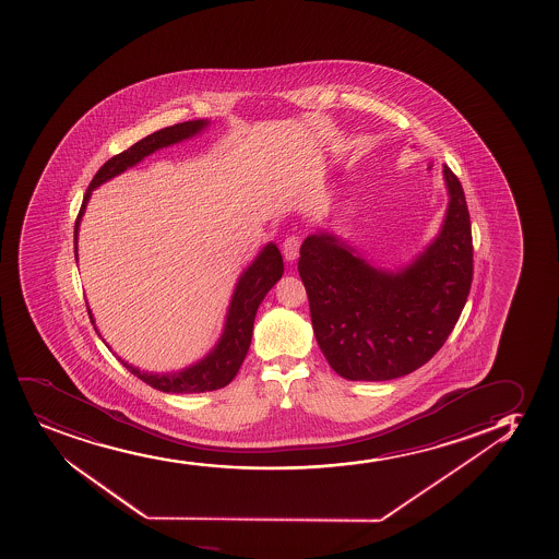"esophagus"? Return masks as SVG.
<instances>
[{
    "label": "esophagus",
    "mask_w": 559,
    "mask_h": 559,
    "mask_svg": "<svg viewBox=\"0 0 559 559\" xmlns=\"http://www.w3.org/2000/svg\"><path fill=\"white\" fill-rule=\"evenodd\" d=\"M299 249H301V238L299 236H288V238L284 239L283 243V254L288 262H295L297 257H299Z\"/></svg>",
    "instance_id": "34e87169"
}]
</instances>
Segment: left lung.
I'll list each match as a JSON object with an SVG mask.
<instances>
[{"label":"left lung","instance_id":"1","mask_svg":"<svg viewBox=\"0 0 559 559\" xmlns=\"http://www.w3.org/2000/svg\"><path fill=\"white\" fill-rule=\"evenodd\" d=\"M450 204L433 243L397 271L377 270L331 234L301 245L299 275L316 340L352 381H390L418 370L452 334L474 275L471 214L463 186L444 165Z\"/></svg>","mask_w":559,"mask_h":559}]
</instances>
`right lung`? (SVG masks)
<instances>
[{"instance_id":"right-lung-1","label":"right lung","mask_w":559,"mask_h":559,"mask_svg":"<svg viewBox=\"0 0 559 559\" xmlns=\"http://www.w3.org/2000/svg\"><path fill=\"white\" fill-rule=\"evenodd\" d=\"M206 124V120H188V122H180V124L167 126L164 130H157V132L146 135L145 139L138 141L135 145L130 146L128 151L120 152V154L107 159L106 164L102 165L95 178L88 183L87 193L83 197V204L80 207L78 219H75V258H78V228H80V219H82L85 206H87L91 191L98 188L100 183L107 182L109 178L124 173L128 167L139 164L143 157L156 152L157 148L175 145L183 139L193 138L194 133L201 132ZM283 271L284 264L281 251L276 249L275 243L265 245L264 251L258 254L257 260L247 267V271L238 281L233 302L228 308V316H226L225 333L221 336L219 344L215 345L214 352L210 353L206 358H202L201 362L189 366L186 370L176 371V373H164V376L138 370V368H133L132 365H128L119 358L120 362L143 383L151 384L152 389L169 392V394H197V392L223 389L233 381L239 368L243 365L245 355H247L249 345H251L252 325H254L258 307H260V302L264 301L265 294L283 276ZM87 312L91 323L95 325V320H93V314H91L88 308ZM95 331L98 333L96 326Z\"/></svg>"}]
</instances>
